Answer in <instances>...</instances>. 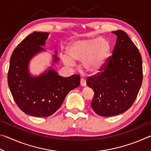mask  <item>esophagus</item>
<instances>
[{
    "label": "esophagus",
    "instance_id": "obj_1",
    "mask_svg": "<svg viewBox=\"0 0 151 151\" xmlns=\"http://www.w3.org/2000/svg\"><path fill=\"white\" fill-rule=\"evenodd\" d=\"M86 80L84 78H81V86H86Z\"/></svg>",
    "mask_w": 151,
    "mask_h": 151
}]
</instances>
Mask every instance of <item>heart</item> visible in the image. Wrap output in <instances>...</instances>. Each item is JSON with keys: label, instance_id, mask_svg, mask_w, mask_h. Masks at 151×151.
Listing matches in <instances>:
<instances>
[{"label": "heart", "instance_id": "heart-1", "mask_svg": "<svg viewBox=\"0 0 151 151\" xmlns=\"http://www.w3.org/2000/svg\"><path fill=\"white\" fill-rule=\"evenodd\" d=\"M111 46L108 40L101 37L78 40L71 43L68 48V57H63L66 65L72 66L73 61L83 62L85 69L98 73L103 68L111 55Z\"/></svg>", "mask_w": 151, "mask_h": 151}]
</instances>
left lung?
Listing matches in <instances>:
<instances>
[{
    "label": "left lung",
    "mask_w": 151,
    "mask_h": 151,
    "mask_svg": "<svg viewBox=\"0 0 151 151\" xmlns=\"http://www.w3.org/2000/svg\"><path fill=\"white\" fill-rule=\"evenodd\" d=\"M112 32L117 37L112 55L99 73L86 80L94 91L92 108L102 116L118 115L129 109L143 78L142 57L136 45L123 30Z\"/></svg>",
    "instance_id": "8db88e82"
}]
</instances>
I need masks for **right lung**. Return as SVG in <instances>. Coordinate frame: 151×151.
<instances>
[{
	"mask_svg": "<svg viewBox=\"0 0 151 151\" xmlns=\"http://www.w3.org/2000/svg\"><path fill=\"white\" fill-rule=\"evenodd\" d=\"M48 32H34L20 42L10 59L8 85L15 103L24 113L37 117L52 115L69 92L80 85V76L63 77L52 69L38 77L28 71L30 60L43 50ZM58 60L55 56L54 62Z\"/></svg>",
	"mask_w": 151,
	"mask_h": 151,
	"instance_id": "right-lung-1",
	"label": "right lung"
}]
</instances>
